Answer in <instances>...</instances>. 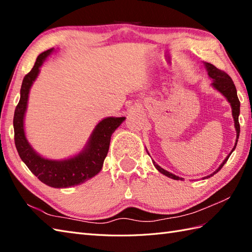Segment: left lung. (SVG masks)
Segmentation results:
<instances>
[{
    "label": "left lung",
    "instance_id": "obj_1",
    "mask_svg": "<svg viewBox=\"0 0 252 252\" xmlns=\"http://www.w3.org/2000/svg\"><path fill=\"white\" fill-rule=\"evenodd\" d=\"M205 66L207 68L209 77L213 79V84H212L213 87L215 88L216 90H218L220 93H222V94H223L226 97L227 102L230 103L231 107H232V115H233V118H234V124H235V128H236V143H235V146H234V148L232 149L231 153L227 155V157L225 158L224 161L221 163V165L217 168V171H215L213 174H210L209 176L204 177V178H208V177L214 176V174L218 173L220 171L222 166H223L226 163V161L229 160V158H230L231 154L233 153V150L236 148L237 140H238V136H239V131H241V126H239V122H238L239 107H241V103H239V99L237 97V91H236L235 85H234L233 80H232L230 76L227 75L225 72L221 71V69L217 68L215 65H213V64H210V63H205ZM154 164H155V166H156L158 171L162 173L163 175H165V176H167L169 178H173L175 180H183V178H180V177L176 176V175H174L172 173L165 171V169H163L162 167H160L159 165L156 164V162H154Z\"/></svg>",
    "mask_w": 252,
    "mask_h": 252
}]
</instances>
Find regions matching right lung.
<instances>
[{"label": "right lung", "instance_id": "add662e5", "mask_svg": "<svg viewBox=\"0 0 252 252\" xmlns=\"http://www.w3.org/2000/svg\"><path fill=\"white\" fill-rule=\"evenodd\" d=\"M52 51L54 48L42 52L33 68L22 80L20 99L14 115L15 145L21 160L42 183L52 188H68L83 184L99 173L108 153L112 134L125 121L126 117H108L99 121L85 149L69 159L49 160L35 153L26 137L23 119L31 86L37 77L39 67Z\"/></svg>", "mask_w": 252, "mask_h": 252}]
</instances>
